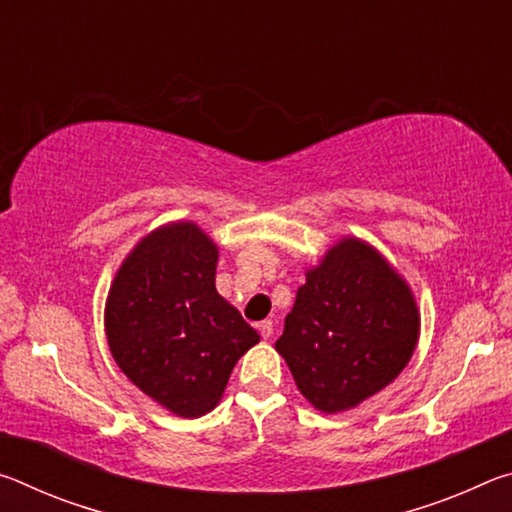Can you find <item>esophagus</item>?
<instances>
[{
    "instance_id": "obj_1",
    "label": "esophagus",
    "mask_w": 512,
    "mask_h": 512,
    "mask_svg": "<svg viewBox=\"0 0 512 512\" xmlns=\"http://www.w3.org/2000/svg\"><path fill=\"white\" fill-rule=\"evenodd\" d=\"M257 329H259V334H262L264 341H268L273 336V323H271V320H264V323H259Z\"/></svg>"
}]
</instances>
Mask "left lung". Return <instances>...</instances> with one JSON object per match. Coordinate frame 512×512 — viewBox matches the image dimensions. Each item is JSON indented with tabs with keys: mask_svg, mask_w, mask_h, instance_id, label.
Returning <instances> with one entry per match:
<instances>
[{
	"mask_svg": "<svg viewBox=\"0 0 512 512\" xmlns=\"http://www.w3.org/2000/svg\"><path fill=\"white\" fill-rule=\"evenodd\" d=\"M275 350L320 413H343L400 377L420 309L400 271L359 237H341L305 271Z\"/></svg>",
	"mask_w": 512,
	"mask_h": 512,
	"instance_id": "1",
	"label": "left lung"
}]
</instances>
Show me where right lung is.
<instances>
[{
  "mask_svg": "<svg viewBox=\"0 0 512 512\" xmlns=\"http://www.w3.org/2000/svg\"><path fill=\"white\" fill-rule=\"evenodd\" d=\"M219 246L171 221L133 246L110 284L103 327L119 370L162 409L201 418L259 334L216 291Z\"/></svg>",
  "mask_w": 512,
  "mask_h": 512,
  "instance_id": "1",
  "label": "right lung"
}]
</instances>
